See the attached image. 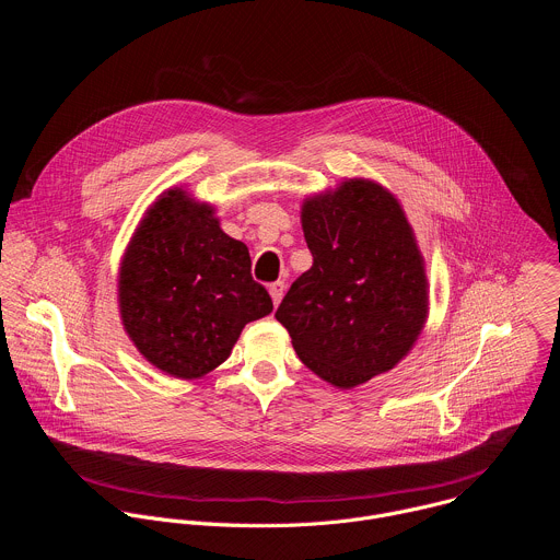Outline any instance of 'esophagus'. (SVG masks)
<instances>
[{"mask_svg": "<svg viewBox=\"0 0 560 560\" xmlns=\"http://www.w3.org/2000/svg\"><path fill=\"white\" fill-rule=\"evenodd\" d=\"M283 292H285V283H283V281H275V283H270V296H272V303H275V305H279V303H281Z\"/></svg>", "mask_w": 560, "mask_h": 560, "instance_id": "1", "label": "esophagus"}]
</instances>
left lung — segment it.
Here are the masks:
<instances>
[{
  "label": "left lung",
  "instance_id": "8db88e82",
  "mask_svg": "<svg viewBox=\"0 0 560 560\" xmlns=\"http://www.w3.org/2000/svg\"><path fill=\"white\" fill-rule=\"evenodd\" d=\"M312 268L277 322L316 376L352 389L406 359L430 312L425 259L406 210L374 179H343L301 203Z\"/></svg>",
  "mask_w": 560,
  "mask_h": 560
}]
</instances>
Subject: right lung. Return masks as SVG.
<instances>
[{
  "instance_id": "1",
  "label": "right lung",
  "mask_w": 560,
  "mask_h": 560,
  "mask_svg": "<svg viewBox=\"0 0 560 560\" xmlns=\"http://www.w3.org/2000/svg\"><path fill=\"white\" fill-rule=\"evenodd\" d=\"M121 326L139 354L175 378H201L246 324L272 312L244 242L184 186L159 195L137 223L117 272Z\"/></svg>"
}]
</instances>
